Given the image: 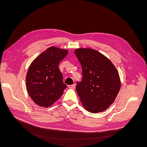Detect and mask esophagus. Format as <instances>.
Returning a JSON list of instances; mask_svg holds the SVG:
<instances>
[{
  "instance_id": "obj_1",
  "label": "esophagus",
  "mask_w": 147,
  "mask_h": 147,
  "mask_svg": "<svg viewBox=\"0 0 147 147\" xmlns=\"http://www.w3.org/2000/svg\"><path fill=\"white\" fill-rule=\"evenodd\" d=\"M75 86H76L75 84H71V85H69V86H68V88H70V89H74V88H75Z\"/></svg>"
}]
</instances>
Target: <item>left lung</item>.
<instances>
[{"instance_id": "obj_1", "label": "left lung", "mask_w": 147, "mask_h": 147, "mask_svg": "<svg viewBox=\"0 0 147 147\" xmlns=\"http://www.w3.org/2000/svg\"><path fill=\"white\" fill-rule=\"evenodd\" d=\"M74 53L82 68L83 78L77 82L76 89L83 107L92 113L105 111L113 103L120 89L117 69L96 50L80 48Z\"/></svg>"}]
</instances>
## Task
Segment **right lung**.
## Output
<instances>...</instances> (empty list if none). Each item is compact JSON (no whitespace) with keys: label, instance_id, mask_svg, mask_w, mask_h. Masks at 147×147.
Masks as SVG:
<instances>
[{"label":"right lung","instance_id":"1","mask_svg":"<svg viewBox=\"0 0 147 147\" xmlns=\"http://www.w3.org/2000/svg\"><path fill=\"white\" fill-rule=\"evenodd\" d=\"M68 51L49 48L31 64L26 77L27 89L33 101L40 107H49L63 94V82L59 64Z\"/></svg>","mask_w":147,"mask_h":147}]
</instances>
